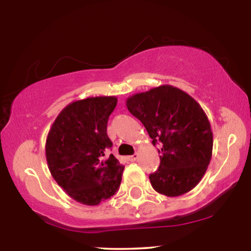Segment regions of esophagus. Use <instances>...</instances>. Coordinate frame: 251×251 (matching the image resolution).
Masks as SVG:
<instances>
[{
    "instance_id": "1",
    "label": "esophagus",
    "mask_w": 251,
    "mask_h": 251,
    "mask_svg": "<svg viewBox=\"0 0 251 251\" xmlns=\"http://www.w3.org/2000/svg\"><path fill=\"white\" fill-rule=\"evenodd\" d=\"M137 158H139V154L134 153V154H132V156L128 157V160H129V161H135V160L137 159Z\"/></svg>"
}]
</instances>
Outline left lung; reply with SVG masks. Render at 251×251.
<instances>
[{
    "label": "left lung",
    "mask_w": 251,
    "mask_h": 251,
    "mask_svg": "<svg viewBox=\"0 0 251 251\" xmlns=\"http://www.w3.org/2000/svg\"><path fill=\"white\" fill-rule=\"evenodd\" d=\"M126 105L146 127L153 146H161L159 168L149 176L152 188L167 197L191 191L213 152L210 123L200 104L177 87L161 85L132 95Z\"/></svg>",
    "instance_id": "1"
}]
</instances>
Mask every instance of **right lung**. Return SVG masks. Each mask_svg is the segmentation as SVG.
Here are the masks:
<instances>
[{"mask_svg":"<svg viewBox=\"0 0 251 251\" xmlns=\"http://www.w3.org/2000/svg\"><path fill=\"white\" fill-rule=\"evenodd\" d=\"M116 97L75 101L60 112L49 132L45 154L52 176L67 195L80 203L97 206L121 185L124 166L114 154L107 134Z\"/></svg>","mask_w":251,"mask_h":251,"instance_id":"right-lung-1","label":"right lung"}]
</instances>
